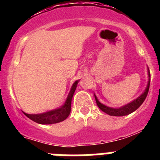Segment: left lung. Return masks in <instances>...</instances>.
<instances>
[{
  "instance_id": "1",
  "label": "left lung",
  "mask_w": 160,
  "mask_h": 160,
  "mask_svg": "<svg viewBox=\"0 0 160 160\" xmlns=\"http://www.w3.org/2000/svg\"><path fill=\"white\" fill-rule=\"evenodd\" d=\"M148 77H149V82H148V87H147L146 90L143 92V94L139 96L138 98H136L135 100L131 102L128 103L127 105L118 109L111 108V107H108L107 106L102 104L101 102H99V101L98 100L97 97L94 95L97 106L99 107L101 111H102L103 112H105L106 114H109V115H111V116H124V115H128V114L134 112V111H136L137 109L142 105L144 100L146 99L147 95L148 94V90H149L150 87V80H151V73H150L149 69H148Z\"/></svg>"
}]
</instances>
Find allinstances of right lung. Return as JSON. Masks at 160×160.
<instances>
[{"label": "right lung", "mask_w": 160, "mask_h": 160, "mask_svg": "<svg viewBox=\"0 0 160 160\" xmlns=\"http://www.w3.org/2000/svg\"><path fill=\"white\" fill-rule=\"evenodd\" d=\"M78 82V81H76L75 82L73 83L71 87V90H70V93H69V95H68L66 102L60 108L55 109V110H53V111H48V112L43 113V114H29L25 113V114L28 118H30L31 120L40 124H53L64 121L69 116V114L70 113L72 98H73L74 91L76 90Z\"/></svg>", "instance_id": "right-lung-1"}]
</instances>
